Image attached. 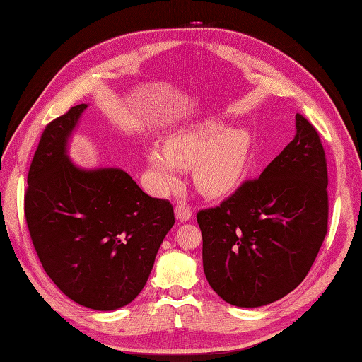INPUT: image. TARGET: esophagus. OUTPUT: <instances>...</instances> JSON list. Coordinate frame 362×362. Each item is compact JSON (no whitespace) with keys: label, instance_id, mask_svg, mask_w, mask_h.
<instances>
[{"label":"esophagus","instance_id":"obj_1","mask_svg":"<svg viewBox=\"0 0 362 362\" xmlns=\"http://www.w3.org/2000/svg\"><path fill=\"white\" fill-rule=\"evenodd\" d=\"M174 211H175L177 221H180V222H185V221H188L191 218V210L188 209L185 204H177Z\"/></svg>","mask_w":362,"mask_h":362}]
</instances>
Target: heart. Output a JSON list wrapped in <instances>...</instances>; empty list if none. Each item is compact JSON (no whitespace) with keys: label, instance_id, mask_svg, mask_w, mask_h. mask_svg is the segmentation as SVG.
<instances>
[{"label":"heart","instance_id":"obj_1","mask_svg":"<svg viewBox=\"0 0 362 362\" xmlns=\"http://www.w3.org/2000/svg\"><path fill=\"white\" fill-rule=\"evenodd\" d=\"M247 130L226 129L218 121H201L173 134L166 146H152L146 160L160 188L179 183L180 169L194 164V183L209 197L224 196L244 179L250 160Z\"/></svg>","mask_w":362,"mask_h":362}]
</instances>
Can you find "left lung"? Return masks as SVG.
<instances>
[{
  "label": "left lung",
  "instance_id": "1",
  "mask_svg": "<svg viewBox=\"0 0 362 362\" xmlns=\"http://www.w3.org/2000/svg\"><path fill=\"white\" fill-rule=\"evenodd\" d=\"M297 134L258 179L197 211L204 272L227 303L257 308L303 281L328 230V171L316 127L296 115Z\"/></svg>",
  "mask_w": 362,
  "mask_h": 362
}]
</instances>
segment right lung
Wrapping results in <instances>:
<instances>
[{
    "label": "right lung",
    "instance_id": "add662e5",
    "mask_svg": "<svg viewBox=\"0 0 362 362\" xmlns=\"http://www.w3.org/2000/svg\"><path fill=\"white\" fill-rule=\"evenodd\" d=\"M87 104L45 127L28 173L25 218L38 259L56 286L98 311L132 302L149 279L173 205L151 197L118 168L81 169L66 141Z\"/></svg>",
    "mask_w": 362,
    "mask_h": 362
}]
</instances>
